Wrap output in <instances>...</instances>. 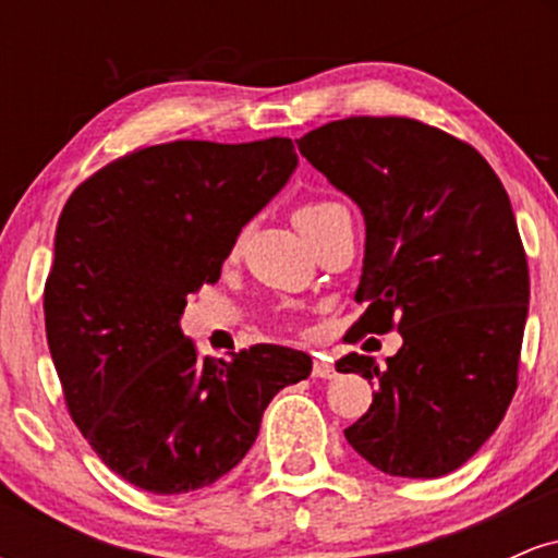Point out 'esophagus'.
I'll list each match as a JSON object with an SVG mask.
<instances>
[{
	"mask_svg": "<svg viewBox=\"0 0 558 558\" xmlns=\"http://www.w3.org/2000/svg\"><path fill=\"white\" fill-rule=\"evenodd\" d=\"M312 375L330 380V377H336V364H332L330 356L315 354V364H312Z\"/></svg>",
	"mask_w": 558,
	"mask_h": 558,
	"instance_id": "esophagus-1",
	"label": "esophagus"
}]
</instances>
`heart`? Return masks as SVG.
I'll return each mask as SVG.
<instances>
[{"label": "heart", "mask_w": 558, "mask_h": 558, "mask_svg": "<svg viewBox=\"0 0 558 558\" xmlns=\"http://www.w3.org/2000/svg\"><path fill=\"white\" fill-rule=\"evenodd\" d=\"M341 213H345L341 204L310 202V204H301L296 213H293V222H296V228L301 230V235H304L306 241H312V235H315L317 230L330 220V217H336V215H341Z\"/></svg>", "instance_id": "b5f03b06"}]
</instances>
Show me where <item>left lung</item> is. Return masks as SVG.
<instances>
[{"label": "left lung", "mask_w": 558, "mask_h": 558, "mask_svg": "<svg viewBox=\"0 0 558 558\" xmlns=\"http://www.w3.org/2000/svg\"><path fill=\"white\" fill-rule=\"evenodd\" d=\"M296 144L367 226V310L349 332L403 338L386 369L364 354L336 362L377 388L345 440L386 475L444 477L517 390L530 275L509 194L475 146L414 118L332 120Z\"/></svg>", "instance_id": "obj_1"}]
</instances>
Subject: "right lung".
<instances>
[{
  "label": "right lung",
  "mask_w": 558,
  "mask_h": 558,
  "mask_svg": "<svg viewBox=\"0 0 558 558\" xmlns=\"http://www.w3.org/2000/svg\"><path fill=\"white\" fill-rule=\"evenodd\" d=\"M296 162L283 136L170 141L107 162L62 207L47 343L81 435L141 490L172 496L228 475L272 396L312 373L310 354L275 343L213 362L178 325Z\"/></svg>",
  "instance_id": "obj_1"
}]
</instances>
